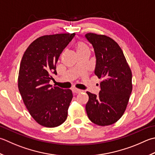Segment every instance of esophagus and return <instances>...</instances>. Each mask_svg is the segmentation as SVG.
I'll list each match as a JSON object with an SVG mask.
<instances>
[{"instance_id":"1","label":"esophagus","mask_w":155,"mask_h":155,"mask_svg":"<svg viewBox=\"0 0 155 155\" xmlns=\"http://www.w3.org/2000/svg\"><path fill=\"white\" fill-rule=\"evenodd\" d=\"M72 93H80L81 92H82V90H80V89H76V88H73V89H72Z\"/></svg>"}]
</instances>
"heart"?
Here are the masks:
<instances>
[{"instance_id": "1", "label": "heart", "mask_w": 155, "mask_h": 155, "mask_svg": "<svg viewBox=\"0 0 155 155\" xmlns=\"http://www.w3.org/2000/svg\"><path fill=\"white\" fill-rule=\"evenodd\" d=\"M75 48L77 53L89 50V47L87 46V45L85 43H84V42H82V41L77 42L75 45Z\"/></svg>"}]
</instances>
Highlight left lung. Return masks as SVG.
<instances>
[{"mask_svg": "<svg viewBox=\"0 0 155 155\" xmlns=\"http://www.w3.org/2000/svg\"><path fill=\"white\" fill-rule=\"evenodd\" d=\"M95 52V74L99 78V95L87 92L88 117L94 124L105 126L116 123L123 116L132 93V72L124 53L116 41L104 35H85Z\"/></svg>", "mask_w": 155, "mask_h": 155, "instance_id": "1", "label": "left lung"}]
</instances>
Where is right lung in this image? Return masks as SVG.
<instances>
[{"label":"right lung","mask_w":155,"mask_h":155,"mask_svg":"<svg viewBox=\"0 0 155 155\" xmlns=\"http://www.w3.org/2000/svg\"><path fill=\"white\" fill-rule=\"evenodd\" d=\"M75 33L39 37L27 48L20 64L18 87L27 110L40 125L54 128L67 118L72 99L70 89L50 84L51 74H57L56 64L64 49Z\"/></svg>","instance_id":"obj_1"}]
</instances>
